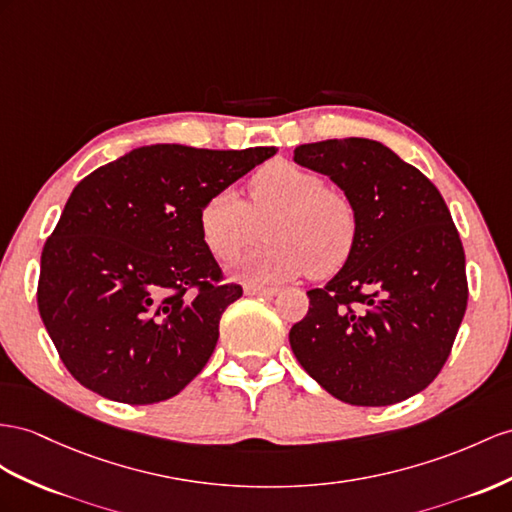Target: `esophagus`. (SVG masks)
Instances as JSON below:
<instances>
[{"label": "esophagus", "mask_w": 512, "mask_h": 512, "mask_svg": "<svg viewBox=\"0 0 512 512\" xmlns=\"http://www.w3.org/2000/svg\"><path fill=\"white\" fill-rule=\"evenodd\" d=\"M279 290L277 287H264V285H246L244 294L246 296H274Z\"/></svg>", "instance_id": "1"}]
</instances>
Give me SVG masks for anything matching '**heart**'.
Returning <instances> with one entry per match:
<instances>
[{
    "instance_id": "1",
    "label": "heart",
    "mask_w": 512,
    "mask_h": 512,
    "mask_svg": "<svg viewBox=\"0 0 512 512\" xmlns=\"http://www.w3.org/2000/svg\"><path fill=\"white\" fill-rule=\"evenodd\" d=\"M264 225V244L235 261L231 274L248 283L290 281L311 272L326 277L346 264L357 242L359 216L350 196L287 160L261 166L248 183V203L233 188L203 203L205 246L231 261L251 246Z\"/></svg>"
}]
</instances>
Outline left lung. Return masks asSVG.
I'll return each instance as SVG.
<instances>
[{
	"instance_id": "1",
	"label": "left lung",
	"mask_w": 512,
	"mask_h": 512,
	"mask_svg": "<svg viewBox=\"0 0 512 512\" xmlns=\"http://www.w3.org/2000/svg\"><path fill=\"white\" fill-rule=\"evenodd\" d=\"M294 162L350 196L359 231L342 270L307 292L292 352L346 404L415 396L448 361L467 309L465 253L448 205L428 177L376 140L300 144Z\"/></svg>"
}]
</instances>
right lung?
Wrapping results in <instances>:
<instances>
[{
    "label": "right lung",
    "instance_id": "obj_1",
    "mask_svg": "<svg viewBox=\"0 0 512 512\" xmlns=\"http://www.w3.org/2000/svg\"><path fill=\"white\" fill-rule=\"evenodd\" d=\"M274 153L151 144L77 183L38 279V311L77 383L153 404L205 368L242 287L220 281L201 207Z\"/></svg>",
    "mask_w": 512,
    "mask_h": 512
}]
</instances>
